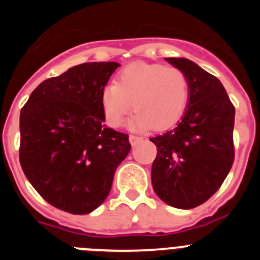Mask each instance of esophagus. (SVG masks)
<instances>
[{"instance_id": "34e87169", "label": "esophagus", "mask_w": 260, "mask_h": 260, "mask_svg": "<svg viewBox=\"0 0 260 260\" xmlns=\"http://www.w3.org/2000/svg\"><path fill=\"white\" fill-rule=\"evenodd\" d=\"M128 141H130L132 146H135V144L139 143V142L142 141V138L141 137H137V135H130V137H128Z\"/></svg>"}]
</instances>
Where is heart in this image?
<instances>
[{"mask_svg": "<svg viewBox=\"0 0 260 260\" xmlns=\"http://www.w3.org/2000/svg\"><path fill=\"white\" fill-rule=\"evenodd\" d=\"M189 96V79L181 69L137 62L119 71L114 84L104 87L102 108L107 122L119 127L134 103L133 128L164 130L182 117Z\"/></svg>", "mask_w": 260, "mask_h": 260, "instance_id": "1", "label": "heart"}]
</instances>
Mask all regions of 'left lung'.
I'll return each instance as SVG.
<instances>
[{"instance_id":"1","label":"left lung","mask_w":260,"mask_h":260,"mask_svg":"<svg viewBox=\"0 0 260 260\" xmlns=\"http://www.w3.org/2000/svg\"><path fill=\"white\" fill-rule=\"evenodd\" d=\"M187 75L189 104L174 128L151 138L157 147L151 178L157 197L176 208L212 197L234 160V107L219 79L186 58H165Z\"/></svg>"}]
</instances>
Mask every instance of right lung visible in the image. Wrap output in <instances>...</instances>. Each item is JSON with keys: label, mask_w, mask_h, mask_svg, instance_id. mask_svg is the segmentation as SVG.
Instances as JSON below:
<instances>
[{"label": "right lung", "mask_w": 260, "mask_h": 260, "mask_svg": "<svg viewBox=\"0 0 260 260\" xmlns=\"http://www.w3.org/2000/svg\"><path fill=\"white\" fill-rule=\"evenodd\" d=\"M119 63L86 62L39 84L20 110L19 161L53 207L92 212L108 197L128 135L103 125L102 92Z\"/></svg>", "instance_id": "obj_1"}]
</instances>
